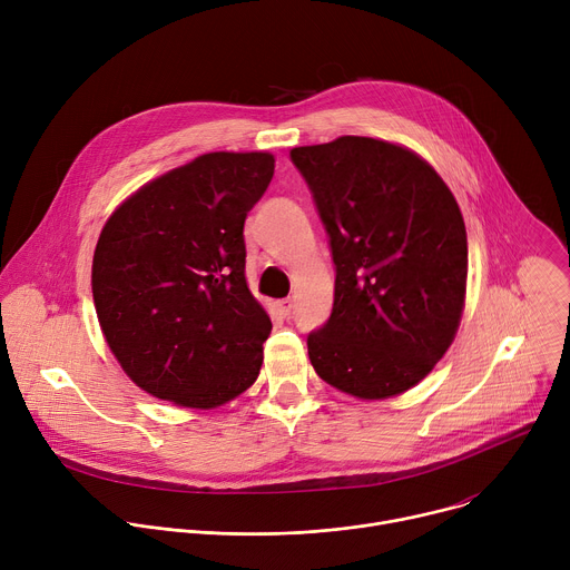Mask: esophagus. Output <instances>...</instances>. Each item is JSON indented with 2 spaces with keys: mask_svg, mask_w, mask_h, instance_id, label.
I'll return each instance as SVG.
<instances>
[{
  "mask_svg": "<svg viewBox=\"0 0 570 570\" xmlns=\"http://www.w3.org/2000/svg\"><path fill=\"white\" fill-rule=\"evenodd\" d=\"M277 308H279V313H282L284 317H288V315H291V311H293V299H291V297L279 299V302H277Z\"/></svg>",
  "mask_w": 570,
  "mask_h": 570,
  "instance_id": "34e87169",
  "label": "esophagus"
}]
</instances>
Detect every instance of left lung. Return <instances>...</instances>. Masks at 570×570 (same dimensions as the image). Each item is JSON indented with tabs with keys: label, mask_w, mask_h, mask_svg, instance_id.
<instances>
[{
	"label": "left lung",
	"mask_w": 570,
	"mask_h": 570,
	"mask_svg": "<svg viewBox=\"0 0 570 570\" xmlns=\"http://www.w3.org/2000/svg\"><path fill=\"white\" fill-rule=\"evenodd\" d=\"M336 266L330 320L306 338L320 379L358 399L417 385L458 332L466 291L460 207L413 150L345 135L299 146Z\"/></svg>",
	"instance_id": "1"
}]
</instances>
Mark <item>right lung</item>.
<instances>
[{
  "instance_id": "add662e5",
  "label": "right lung",
  "mask_w": 570,
  "mask_h": 570,
  "mask_svg": "<svg viewBox=\"0 0 570 570\" xmlns=\"http://www.w3.org/2000/svg\"><path fill=\"white\" fill-rule=\"evenodd\" d=\"M273 174L271 153H207L144 185L101 229L99 324L148 394L214 409L259 376L273 324L246 284L243 223Z\"/></svg>"
}]
</instances>
